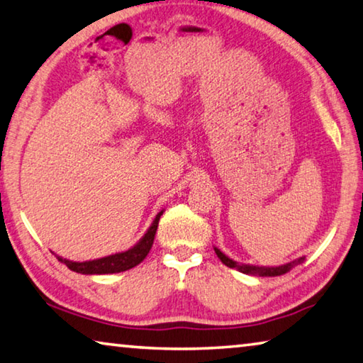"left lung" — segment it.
<instances>
[{"label": "left lung", "instance_id": "left-lung-1", "mask_svg": "<svg viewBox=\"0 0 363 363\" xmlns=\"http://www.w3.org/2000/svg\"><path fill=\"white\" fill-rule=\"evenodd\" d=\"M214 253L218 255V257L220 261H223V264H225L227 267H232V269H237L240 270V272L243 274H248V275H259V277H277V275H284L286 272H290V270L298 266V264L304 262L306 257H298L296 261H291L288 264H281V266H272V267H267V266H253V264H238L237 261L230 259L229 256H225L223 251H220L219 248L214 247Z\"/></svg>", "mask_w": 363, "mask_h": 363}]
</instances>
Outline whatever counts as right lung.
Wrapping results in <instances>:
<instances>
[{"instance_id":"right-lung-1","label":"right lung","mask_w":363,"mask_h":363,"mask_svg":"<svg viewBox=\"0 0 363 363\" xmlns=\"http://www.w3.org/2000/svg\"><path fill=\"white\" fill-rule=\"evenodd\" d=\"M162 214H163V210L157 214L155 219H153V223L144 233V237L140 238V240L128 251H121V253H115V255H110L106 257H99V259L83 261V262L69 261V259H65V257H60V256H56V257L60 262H64L70 270H73V272L84 274V275H102V274L125 272V270L133 269L134 266H138V264L143 262L145 259V256L149 255V251L153 245V238H155V233H157L158 220Z\"/></svg>"}]
</instances>
